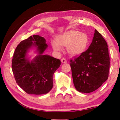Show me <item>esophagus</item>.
I'll list each match as a JSON object with an SVG mask.
<instances>
[{
  "instance_id": "obj_1",
  "label": "esophagus",
  "mask_w": 120,
  "mask_h": 120,
  "mask_svg": "<svg viewBox=\"0 0 120 120\" xmlns=\"http://www.w3.org/2000/svg\"><path fill=\"white\" fill-rule=\"evenodd\" d=\"M61 61V62L62 63V64H66V63L67 62V61L65 58H62Z\"/></svg>"
}]
</instances>
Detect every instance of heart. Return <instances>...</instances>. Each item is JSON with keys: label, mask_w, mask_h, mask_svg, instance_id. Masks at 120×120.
<instances>
[{"label": "heart", "mask_w": 120, "mask_h": 120, "mask_svg": "<svg viewBox=\"0 0 120 120\" xmlns=\"http://www.w3.org/2000/svg\"><path fill=\"white\" fill-rule=\"evenodd\" d=\"M89 43V37L85 33L77 30H70L56 37V41H51L54 50L60 51L62 47H67L68 52L73 56H77L86 50Z\"/></svg>", "instance_id": "b5f03b06"}]
</instances>
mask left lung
<instances>
[{"mask_svg":"<svg viewBox=\"0 0 120 120\" xmlns=\"http://www.w3.org/2000/svg\"><path fill=\"white\" fill-rule=\"evenodd\" d=\"M70 62L74 86L79 92L90 93L100 88L108 79L110 64L108 44L101 34L95 29L88 50Z\"/></svg>","mask_w":120,"mask_h":120,"instance_id":"left-lung-1","label":"left lung"}]
</instances>
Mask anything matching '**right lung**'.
<instances>
[{
  "instance_id": "1",
  "label": "right lung",
  "mask_w": 120,
  "mask_h": 120,
  "mask_svg": "<svg viewBox=\"0 0 120 120\" xmlns=\"http://www.w3.org/2000/svg\"><path fill=\"white\" fill-rule=\"evenodd\" d=\"M46 40L39 35L30 36L17 45L12 59V70L17 83L28 94H46L53 87V75L61 61L49 55H43L47 48ZM32 45L38 47L40 55L30 62L26 58Z\"/></svg>"
}]
</instances>
